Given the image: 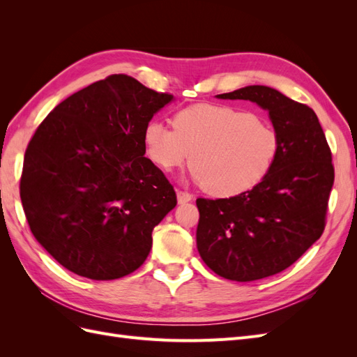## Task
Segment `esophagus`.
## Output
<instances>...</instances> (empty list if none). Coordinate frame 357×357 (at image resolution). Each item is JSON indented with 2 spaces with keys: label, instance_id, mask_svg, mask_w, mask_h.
<instances>
[{
  "label": "esophagus",
  "instance_id": "obj_1",
  "mask_svg": "<svg viewBox=\"0 0 357 357\" xmlns=\"http://www.w3.org/2000/svg\"><path fill=\"white\" fill-rule=\"evenodd\" d=\"M192 199V195L189 192H185V190H177V201L178 204H185V202H189Z\"/></svg>",
  "mask_w": 357,
  "mask_h": 357
}]
</instances>
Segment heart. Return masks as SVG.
Masks as SVG:
<instances>
[{
    "label": "heart",
    "instance_id": "obj_1",
    "mask_svg": "<svg viewBox=\"0 0 357 357\" xmlns=\"http://www.w3.org/2000/svg\"><path fill=\"white\" fill-rule=\"evenodd\" d=\"M171 125H146L147 158L164 171L180 168L192 158L193 178L213 197L231 198L253 189L278 158L275 128L236 107L190 105L174 113Z\"/></svg>",
    "mask_w": 357,
    "mask_h": 357
}]
</instances>
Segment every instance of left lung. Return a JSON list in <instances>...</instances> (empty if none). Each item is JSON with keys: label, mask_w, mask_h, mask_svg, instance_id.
<instances>
[{"label": "left lung", "mask_w": 357, "mask_h": 357, "mask_svg": "<svg viewBox=\"0 0 357 357\" xmlns=\"http://www.w3.org/2000/svg\"><path fill=\"white\" fill-rule=\"evenodd\" d=\"M268 110L280 137L271 172L253 189L220 199L198 198V252L211 271L253 282L284 271L325 231L333 186L332 153L316 113L268 86L218 95Z\"/></svg>", "instance_id": "obj_1"}]
</instances>
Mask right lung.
<instances>
[{
  "mask_svg": "<svg viewBox=\"0 0 357 357\" xmlns=\"http://www.w3.org/2000/svg\"><path fill=\"white\" fill-rule=\"evenodd\" d=\"M172 98L113 74L58 104L32 135L20 199L36 240L68 271L114 280L144 264L177 197L144 158L143 132Z\"/></svg>",
  "mask_w": 357,
  "mask_h": 357,
  "instance_id": "1",
  "label": "right lung"
}]
</instances>
